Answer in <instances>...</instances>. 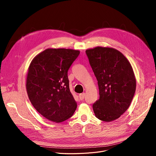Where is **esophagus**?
I'll use <instances>...</instances> for the list:
<instances>
[{
  "label": "esophagus",
  "mask_w": 156,
  "mask_h": 156,
  "mask_svg": "<svg viewBox=\"0 0 156 156\" xmlns=\"http://www.w3.org/2000/svg\"><path fill=\"white\" fill-rule=\"evenodd\" d=\"M85 96V93H83V94H80V95H79L80 100V101H83V100L84 99Z\"/></svg>",
  "instance_id": "obj_1"
}]
</instances>
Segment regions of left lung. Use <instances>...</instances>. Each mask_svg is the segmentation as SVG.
Segmentation results:
<instances>
[{
    "label": "left lung",
    "mask_w": 156,
    "mask_h": 156,
    "mask_svg": "<svg viewBox=\"0 0 156 156\" xmlns=\"http://www.w3.org/2000/svg\"><path fill=\"white\" fill-rule=\"evenodd\" d=\"M85 52L99 89V99L93 104L95 115L101 121H112L128 109L132 101L136 90L133 68L115 48L97 47Z\"/></svg>",
    "instance_id": "obj_1"
}]
</instances>
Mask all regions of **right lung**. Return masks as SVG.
I'll list each match as a JSON object with an SVG mask.
<instances>
[{
    "instance_id": "obj_1",
    "label": "right lung",
    "mask_w": 156,
    "mask_h": 156,
    "mask_svg": "<svg viewBox=\"0 0 156 156\" xmlns=\"http://www.w3.org/2000/svg\"><path fill=\"white\" fill-rule=\"evenodd\" d=\"M79 54L73 49L47 48L30 63L26 84L29 99L41 115L51 121L67 120L76 109L68 71Z\"/></svg>"
}]
</instances>
